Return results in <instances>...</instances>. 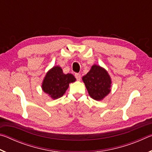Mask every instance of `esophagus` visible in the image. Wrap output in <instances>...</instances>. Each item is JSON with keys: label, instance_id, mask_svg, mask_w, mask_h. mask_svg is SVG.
<instances>
[{"label": "esophagus", "instance_id": "34e87169", "mask_svg": "<svg viewBox=\"0 0 152 152\" xmlns=\"http://www.w3.org/2000/svg\"><path fill=\"white\" fill-rule=\"evenodd\" d=\"M75 77L78 80H80L81 79V74H75Z\"/></svg>", "mask_w": 152, "mask_h": 152}]
</instances>
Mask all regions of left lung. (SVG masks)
<instances>
[{"mask_svg":"<svg viewBox=\"0 0 152 152\" xmlns=\"http://www.w3.org/2000/svg\"><path fill=\"white\" fill-rule=\"evenodd\" d=\"M88 94L96 101H101L110 92L111 78L107 71L96 64L82 77Z\"/></svg>","mask_w":152,"mask_h":152,"instance_id":"obj_1","label":"left lung"}]
</instances>
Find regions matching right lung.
I'll use <instances>...</instances> for the list:
<instances>
[{"label":"right lung","mask_w":152,"mask_h":152,"mask_svg":"<svg viewBox=\"0 0 152 152\" xmlns=\"http://www.w3.org/2000/svg\"><path fill=\"white\" fill-rule=\"evenodd\" d=\"M76 81L72 74H65L60 66H54L49 70L43 79L42 89L51 99H57L63 96L69 84Z\"/></svg>","instance_id":"right-lung-1"}]
</instances>
